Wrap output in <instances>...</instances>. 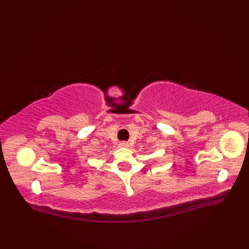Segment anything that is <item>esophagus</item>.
Instances as JSON below:
<instances>
[{
  "label": "esophagus",
  "mask_w": 249,
  "mask_h": 249,
  "mask_svg": "<svg viewBox=\"0 0 249 249\" xmlns=\"http://www.w3.org/2000/svg\"><path fill=\"white\" fill-rule=\"evenodd\" d=\"M120 146L121 147H128V143L125 141H122V142H120Z\"/></svg>",
  "instance_id": "34e87169"
}]
</instances>
